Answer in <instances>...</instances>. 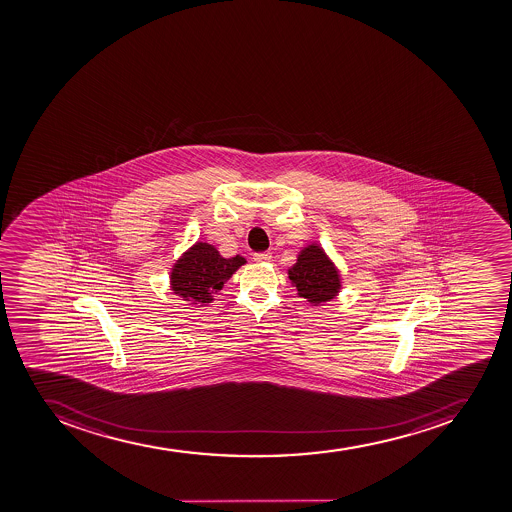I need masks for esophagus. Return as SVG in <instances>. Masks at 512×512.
<instances>
[{
  "label": "esophagus",
  "mask_w": 512,
  "mask_h": 512,
  "mask_svg": "<svg viewBox=\"0 0 512 512\" xmlns=\"http://www.w3.org/2000/svg\"><path fill=\"white\" fill-rule=\"evenodd\" d=\"M270 258H272L270 252H258V254H254V260L258 263L268 262Z\"/></svg>",
  "instance_id": "34e87169"
}]
</instances>
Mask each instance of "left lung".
Returning a JSON list of instances; mask_svg holds the SVG:
<instances>
[{"label":"left lung","mask_w":512,"mask_h":512,"mask_svg":"<svg viewBox=\"0 0 512 512\" xmlns=\"http://www.w3.org/2000/svg\"><path fill=\"white\" fill-rule=\"evenodd\" d=\"M288 278L299 296L314 306L331 301L340 290L339 270L317 244L299 252L298 260L288 270Z\"/></svg>","instance_id":"8db88e82"}]
</instances>
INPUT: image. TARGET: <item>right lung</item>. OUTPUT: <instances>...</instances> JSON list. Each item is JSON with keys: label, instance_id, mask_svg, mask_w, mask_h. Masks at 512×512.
<instances>
[{"label": "right lung", "instance_id": "right-lung-1", "mask_svg": "<svg viewBox=\"0 0 512 512\" xmlns=\"http://www.w3.org/2000/svg\"><path fill=\"white\" fill-rule=\"evenodd\" d=\"M245 263V258H224L208 242H196L178 258L170 273L173 293L191 304L213 301V294Z\"/></svg>", "mask_w": 512, "mask_h": 512}]
</instances>
